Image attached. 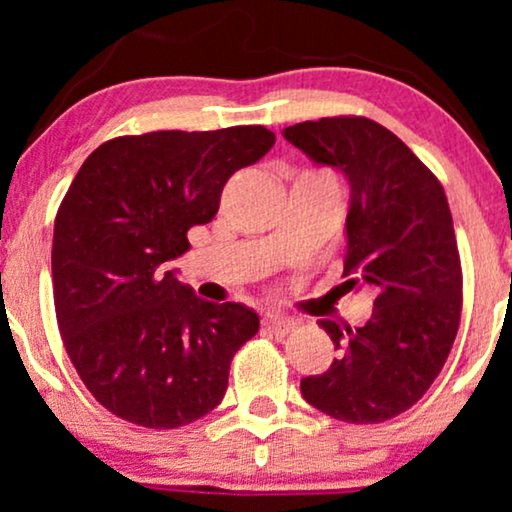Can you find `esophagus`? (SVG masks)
I'll return each instance as SVG.
<instances>
[{"mask_svg":"<svg viewBox=\"0 0 512 512\" xmlns=\"http://www.w3.org/2000/svg\"><path fill=\"white\" fill-rule=\"evenodd\" d=\"M263 328H265V331H268V333L286 335V333H291V331H293V324H291L289 319L277 317V314H270V317L263 321Z\"/></svg>","mask_w":512,"mask_h":512,"instance_id":"obj_1","label":"esophagus"}]
</instances>
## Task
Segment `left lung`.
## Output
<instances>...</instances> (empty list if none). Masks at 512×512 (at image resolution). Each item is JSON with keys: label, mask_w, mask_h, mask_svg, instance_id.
Masks as SVG:
<instances>
[{"label": "left lung", "mask_w": 512, "mask_h": 512, "mask_svg": "<svg viewBox=\"0 0 512 512\" xmlns=\"http://www.w3.org/2000/svg\"><path fill=\"white\" fill-rule=\"evenodd\" d=\"M314 163L349 184L347 284L377 293L359 328L321 319L340 356L300 380L303 398L349 424H380L422 398L443 370L461 319V261L445 191L384 125L333 116L284 128Z\"/></svg>", "instance_id": "1"}]
</instances>
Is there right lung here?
Listing matches in <instances>:
<instances>
[{"mask_svg": "<svg viewBox=\"0 0 512 512\" xmlns=\"http://www.w3.org/2000/svg\"><path fill=\"white\" fill-rule=\"evenodd\" d=\"M275 144L263 125L114 137L90 153L60 202L53 298L76 373L111 415L146 429L205 417L230 361L258 333L240 303H207L165 263L219 212L226 181Z\"/></svg>", "mask_w": 512, "mask_h": 512, "instance_id": "obj_1", "label": "right lung"}]
</instances>
